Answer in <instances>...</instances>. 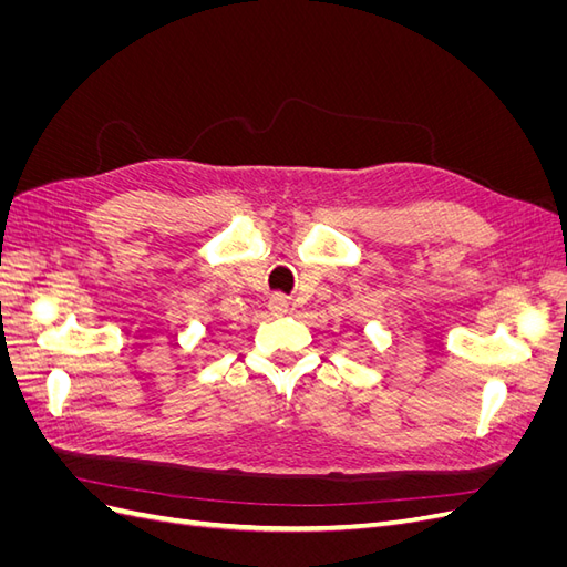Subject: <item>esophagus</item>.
<instances>
[{
  "mask_svg": "<svg viewBox=\"0 0 567 567\" xmlns=\"http://www.w3.org/2000/svg\"><path fill=\"white\" fill-rule=\"evenodd\" d=\"M269 310L274 315H286L288 312V298L284 293H271L269 296Z\"/></svg>",
  "mask_w": 567,
  "mask_h": 567,
  "instance_id": "1",
  "label": "esophagus"
}]
</instances>
